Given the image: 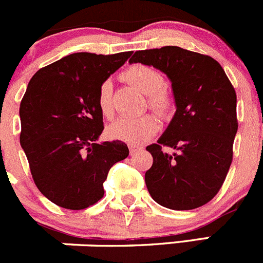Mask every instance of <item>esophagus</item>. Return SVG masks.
<instances>
[{"label": "esophagus", "mask_w": 263, "mask_h": 263, "mask_svg": "<svg viewBox=\"0 0 263 263\" xmlns=\"http://www.w3.org/2000/svg\"><path fill=\"white\" fill-rule=\"evenodd\" d=\"M140 147H138V145H135V144H129V151H130V153L133 155V153H135L137 152L138 149H139Z\"/></svg>", "instance_id": "esophagus-1"}]
</instances>
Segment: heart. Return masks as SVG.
I'll return each mask as SVG.
<instances>
[{
	"label": "heart",
	"mask_w": 263,
	"mask_h": 263,
	"mask_svg": "<svg viewBox=\"0 0 263 263\" xmlns=\"http://www.w3.org/2000/svg\"><path fill=\"white\" fill-rule=\"evenodd\" d=\"M124 78L144 95H148V105L160 115H167L174 107V97L163 87L160 72L147 65H133L124 72ZM97 106L106 119L114 116L112 83L105 80L98 88ZM160 128L157 118L151 114L139 118H121L108 128L111 138L129 144H142L153 137Z\"/></svg>",
	"instance_id": "b5f03b06"
}]
</instances>
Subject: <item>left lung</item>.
I'll use <instances>...</instances> for the list:
<instances>
[{"label": "left lung", "mask_w": 263, "mask_h": 263, "mask_svg": "<svg viewBox=\"0 0 263 263\" xmlns=\"http://www.w3.org/2000/svg\"><path fill=\"white\" fill-rule=\"evenodd\" d=\"M142 62L171 80L176 112L157 143L147 147L153 163L145 173L151 197L176 211L209 203L221 189L233 161L238 130L236 93L215 59L176 46L137 51ZM173 147L174 154L163 151Z\"/></svg>", "instance_id": "left-lung-1"}]
</instances>
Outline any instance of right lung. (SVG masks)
<instances>
[{
  "mask_svg": "<svg viewBox=\"0 0 263 263\" xmlns=\"http://www.w3.org/2000/svg\"><path fill=\"white\" fill-rule=\"evenodd\" d=\"M133 52H78L38 70L20 103V144L35 185L67 210H84L105 194L112 165L129 156L121 140L97 143L103 118L100 85Z\"/></svg>",
  "mask_w": 263,
  "mask_h": 263,
  "instance_id": "right-lung-1",
  "label": "right lung"
}]
</instances>
